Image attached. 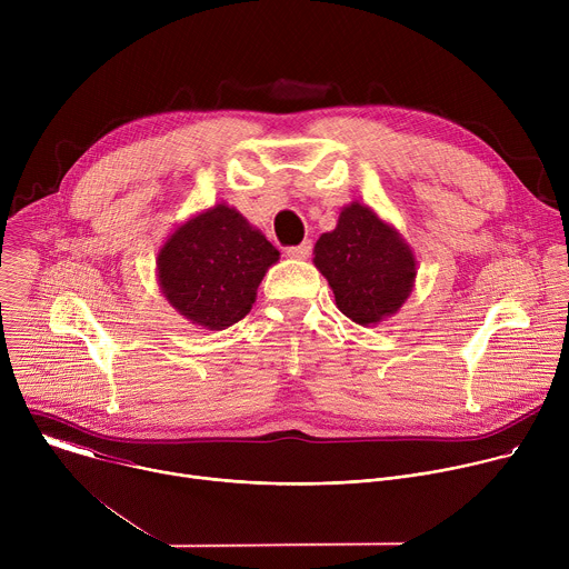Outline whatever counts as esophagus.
I'll return each mask as SVG.
<instances>
[{
	"label": "esophagus",
	"mask_w": 569,
	"mask_h": 569,
	"mask_svg": "<svg viewBox=\"0 0 569 569\" xmlns=\"http://www.w3.org/2000/svg\"><path fill=\"white\" fill-rule=\"evenodd\" d=\"M310 250H312V242H310V240H303L301 246H297V248H288V250H286V254H288L290 259H295V261H306V259L310 257Z\"/></svg>",
	"instance_id": "obj_1"
}]
</instances>
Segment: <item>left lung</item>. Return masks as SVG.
Listing matches in <instances>:
<instances>
[{"mask_svg": "<svg viewBox=\"0 0 569 569\" xmlns=\"http://www.w3.org/2000/svg\"><path fill=\"white\" fill-rule=\"evenodd\" d=\"M312 254L336 306L360 327L396 315L417 281V257L408 240L358 200L340 211L333 231L319 236Z\"/></svg>", "mask_w": 569, "mask_h": 569, "instance_id": "obj_1", "label": "left lung"}]
</instances>
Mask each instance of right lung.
I'll return each instance as SVG.
<instances>
[{
    "mask_svg": "<svg viewBox=\"0 0 569 569\" xmlns=\"http://www.w3.org/2000/svg\"><path fill=\"white\" fill-rule=\"evenodd\" d=\"M279 250L233 207L213 204L182 224L157 252V283L191 323L222 331L257 301Z\"/></svg>",
    "mask_w": 569,
    "mask_h": 569,
    "instance_id": "1",
    "label": "right lung"
}]
</instances>
